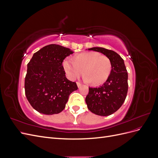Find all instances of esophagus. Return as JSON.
Here are the masks:
<instances>
[{"mask_svg": "<svg viewBox=\"0 0 158 158\" xmlns=\"http://www.w3.org/2000/svg\"><path fill=\"white\" fill-rule=\"evenodd\" d=\"M76 84H77V86L78 88H80L81 86H82V84H80V82H76Z\"/></svg>", "mask_w": 158, "mask_h": 158, "instance_id": "1", "label": "esophagus"}]
</instances>
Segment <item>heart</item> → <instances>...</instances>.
Listing matches in <instances>:
<instances>
[{"label":"heart","mask_w":158,"mask_h":158,"mask_svg":"<svg viewBox=\"0 0 158 158\" xmlns=\"http://www.w3.org/2000/svg\"><path fill=\"white\" fill-rule=\"evenodd\" d=\"M63 67L67 77L74 80L82 74L84 80L94 85L103 84L112 70L111 61L98 52H86L75 55L73 60L65 59Z\"/></svg>","instance_id":"1"}]
</instances>
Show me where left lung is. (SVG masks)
Here are the masks:
<instances>
[{"label": "left lung", "instance_id": "8db88e82", "mask_svg": "<svg viewBox=\"0 0 158 158\" xmlns=\"http://www.w3.org/2000/svg\"><path fill=\"white\" fill-rule=\"evenodd\" d=\"M102 52L111 61L112 70L102 86L89 88L85 98L88 109L100 116H108L121 107L128 92V73L123 59L116 52L103 47L88 49Z\"/></svg>", "mask_w": 158, "mask_h": 158}]
</instances>
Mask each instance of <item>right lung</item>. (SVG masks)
Listing matches in <instances>:
<instances>
[{
    "mask_svg": "<svg viewBox=\"0 0 158 158\" xmlns=\"http://www.w3.org/2000/svg\"><path fill=\"white\" fill-rule=\"evenodd\" d=\"M73 51L59 45L45 46L33 54L27 64L25 94L32 107L45 114L60 113L70 94L78 89L66 78L63 62Z\"/></svg>",
    "mask_w": 158,
    "mask_h": 158,
    "instance_id": "obj_1",
    "label": "right lung"
}]
</instances>
